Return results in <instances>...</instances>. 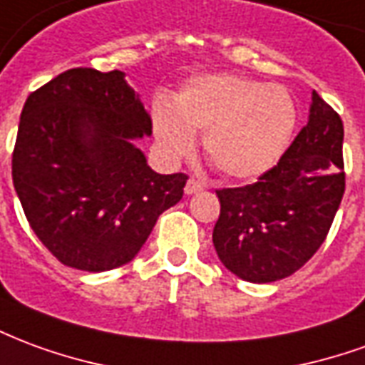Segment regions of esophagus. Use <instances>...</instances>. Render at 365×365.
I'll return each mask as SVG.
<instances>
[{
  "instance_id": "1",
  "label": "esophagus",
  "mask_w": 365,
  "mask_h": 365,
  "mask_svg": "<svg viewBox=\"0 0 365 365\" xmlns=\"http://www.w3.org/2000/svg\"><path fill=\"white\" fill-rule=\"evenodd\" d=\"M201 190H203V183L197 182L195 178H190V180H187V183H185V193H187V195L199 193Z\"/></svg>"
}]
</instances>
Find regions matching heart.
I'll return each instance as SVG.
<instances>
[{
    "label": "heart",
    "mask_w": 365,
    "mask_h": 365,
    "mask_svg": "<svg viewBox=\"0 0 365 365\" xmlns=\"http://www.w3.org/2000/svg\"><path fill=\"white\" fill-rule=\"evenodd\" d=\"M154 135L170 160L190 156L203 133L207 160L232 180L266 174L289 148L297 107L282 86L237 74L197 76L152 111Z\"/></svg>",
    "instance_id": "b5f03b06"
}]
</instances>
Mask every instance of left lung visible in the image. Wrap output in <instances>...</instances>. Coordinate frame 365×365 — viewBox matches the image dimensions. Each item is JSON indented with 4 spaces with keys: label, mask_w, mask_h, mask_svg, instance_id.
<instances>
[{
    "label": "left lung",
    "mask_w": 365,
    "mask_h": 365,
    "mask_svg": "<svg viewBox=\"0 0 365 365\" xmlns=\"http://www.w3.org/2000/svg\"><path fill=\"white\" fill-rule=\"evenodd\" d=\"M342 119L313 91L309 123L272 170L217 190L213 245L225 268L252 283L283 279L321 248L346 190Z\"/></svg>",
    "instance_id": "left-lung-1"
}]
</instances>
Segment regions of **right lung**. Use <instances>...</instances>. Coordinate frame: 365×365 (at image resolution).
Here are the masks:
<instances>
[{"label":"right lung","instance_id":"obj_1","mask_svg":"<svg viewBox=\"0 0 365 365\" xmlns=\"http://www.w3.org/2000/svg\"><path fill=\"white\" fill-rule=\"evenodd\" d=\"M152 119L119 70L72 68L23 105L13 185L31 229L68 268L105 272L135 258L185 174H156L133 140Z\"/></svg>","mask_w":365,"mask_h":365}]
</instances>
